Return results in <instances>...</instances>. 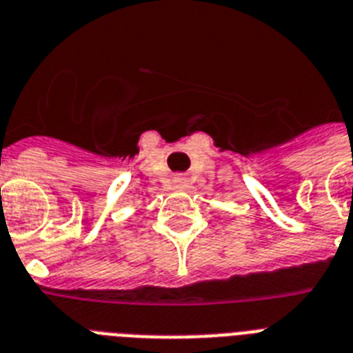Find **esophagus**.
<instances>
[{
  "mask_svg": "<svg viewBox=\"0 0 353 353\" xmlns=\"http://www.w3.org/2000/svg\"><path fill=\"white\" fill-rule=\"evenodd\" d=\"M174 183H176V187L177 188H181L187 185V177L185 176H176V179H174Z\"/></svg>",
  "mask_w": 353,
  "mask_h": 353,
  "instance_id": "1",
  "label": "esophagus"
}]
</instances>
